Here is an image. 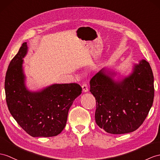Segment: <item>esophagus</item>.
Here are the masks:
<instances>
[{
	"instance_id": "1",
	"label": "esophagus",
	"mask_w": 160,
	"mask_h": 160,
	"mask_svg": "<svg viewBox=\"0 0 160 160\" xmlns=\"http://www.w3.org/2000/svg\"><path fill=\"white\" fill-rule=\"evenodd\" d=\"M82 89H83V91L84 92H88V86L87 83H84L82 85Z\"/></svg>"
}]
</instances>
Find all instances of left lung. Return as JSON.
Wrapping results in <instances>:
<instances>
[{"label": "left lung", "mask_w": 160, "mask_h": 160, "mask_svg": "<svg viewBox=\"0 0 160 160\" xmlns=\"http://www.w3.org/2000/svg\"><path fill=\"white\" fill-rule=\"evenodd\" d=\"M116 75L103 68L89 82L96 102V123L108 133H130L142 125L153 105V72L142 59L128 77L116 79Z\"/></svg>", "instance_id": "obj_1"}]
</instances>
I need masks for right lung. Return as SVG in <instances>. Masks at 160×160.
<instances>
[{"label":"right lung","mask_w":160,"mask_h":160,"mask_svg":"<svg viewBox=\"0 0 160 160\" xmlns=\"http://www.w3.org/2000/svg\"><path fill=\"white\" fill-rule=\"evenodd\" d=\"M27 52L25 42L7 69L5 81L7 107L18 123L31 136H57L64 130L69 108L82 88L77 83H55L41 90L30 91L23 69V58Z\"/></svg>","instance_id":"right-lung-1"}]
</instances>
